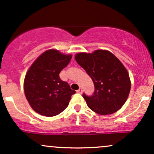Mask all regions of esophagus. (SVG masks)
<instances>
[{
  "label": "esophagus",
  "mask_w": 154,
  "mask_h": 154,
  "mask_svg": "<svg viewBox=\"0 0 154 154\" xmlns=\"http://www.w3.org/2000/svg\"><path fill=\"white\" fill-rule=\"evenodd\" d=\"M77 93H82V88H79V89L77 90Z\"/></svg>",
  "instance_id": "esophagus-1"
}]
</instances>
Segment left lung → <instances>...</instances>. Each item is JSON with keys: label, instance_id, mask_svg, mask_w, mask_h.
Segmentation results:
<instances>
[{"label": "left lung", "instance_id": "8db88e82", "mask_svg": "<svg viewBox=\"0 0 154 154\" xmlns=\"http://www.w3.org/2000/svg\"><path fill=\"white\" fill-rule=\"evenodd\" d=\"M75 58L94 83L93 95L90 97L82 95L88 106L100 115L119 110L128 99L131 88L130 76L122 63L106 50L78 53Z\"/></svg>", "mask_w": 154, "mask_h": 154}]
</instances>
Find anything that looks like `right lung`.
Segmentation results:
<instances>
[{
  "label": "right lung",
  "instance_id": "1",
  "mask_svg": "<svg viewBox=\"0 0 154 154\" xmlns=\"http://www.w3.org/2000/svg\"><path fill=\"white\" fill-rule=\"evenodd\" d=\"M72 54L49 49L37 58L24 77V91L32 109L39 114L54 116L68 106L75 91L59 74L69 63Z\"/></svg>",
  "mask_w": 154,
  "mask_h": 154
}]
</instances>
